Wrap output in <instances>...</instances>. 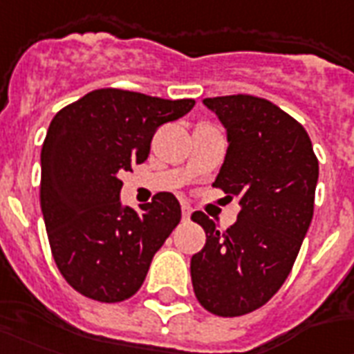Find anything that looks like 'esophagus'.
<instances>
[{
    "label": "esophagus",
    "mask_w": 354,
    "mask_h": 354,
    "mask_svg": "<svg viewBox=\"0 0 354 354\" xmlns=\"http://www.w3.org/2000/svg\"><path fill=\"white\" fill-rule=\"evenodd\" d=\"M182 216H184L185 221L191 217V206L187 203H182Z\"/></svg>",
    "instance_id": "34e87169"
}]
</instances>
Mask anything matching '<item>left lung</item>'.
Segmentation results:
<instances>
[{
    "label": "left lung",
    "mask_w": 354,
    "mask_h": 354,
    "mask_svg": "<svg viewBox=\"0 0 354 354\" xmlns=\"http://www.w3.org/2000/svg\"><path fill=\"white\" fill-rule=\"evenodd\" d=\"M227 129V156L214 187L238 197L236 223L227 230L203 212L191 219L206 243L191 257V281L204 310L238 317L259 310L290 274L315 203L319 161L295 118L253 95L203 101Z\"/></svg>",
    "instance_id": "8db88e82"
}]
</instances>
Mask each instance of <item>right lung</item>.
<instances>
[{"instance_id":"obj_1","label":"right lung","mask_w":354,"mask_h":354,"mask_svg":"<svg viewBox=\"0 0 354 354\" xmlns=\"http://www.w3.org/2000/svg\"><path fill=\"white\" fill-rule=\"evenodd\" d=\"M193 106V99L103 88L50 122L41 150V210L57 270L84 297L106 304L133 297L180 223V203L167 191L140 214L122 206L120 172L144 163L157 127Z\"/></svg>"}]
</instances>
